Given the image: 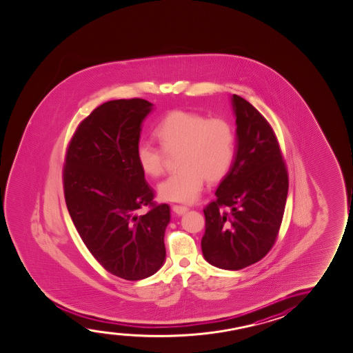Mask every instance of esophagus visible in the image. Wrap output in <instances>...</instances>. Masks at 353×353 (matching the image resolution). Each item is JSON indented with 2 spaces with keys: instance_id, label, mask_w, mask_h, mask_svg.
Instances as JSON below:
<instances>
[{
  "instance_id": "obj_1",
  "label": "esophagus",
  "mask_w": 353,
  "mask_h": 353,
  "mask_svg": "<svg viewBox=\"0 0 353 353\" xmlns=\"http://www.w3.org/2000/svg\"><path fill=\"white\" fill-rule=\"evenodd\" d=\"M172 210H174V213L179 214V215H182V214L187 213L189 208H188V207H184V205H172Z\"/></svg>"
}]
</instances>
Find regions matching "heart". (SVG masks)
<instances>
[{
  "instance_id": "obj_1",
  "label": "heart",
  "mask_w": 353,
  "mask_h": 353,
  "mask_svg": "<svg viewBox=\"0 0 353 353\" xmlns=\"http://www.w3.org/2000/svg\"><path fill=\"white\" fill-rule=\"evenodd\" d=\"M154 135L161 148L148 143L138 148V163L146 176H161L168 154L180 153L177 168L181 170L158 185L163 200L192 203L199 199L205 179L221 181L233 164L235 132L227 119L172 110L158 125Z\"/></svg>"
}]
</instances>
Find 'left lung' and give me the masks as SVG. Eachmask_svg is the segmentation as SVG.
<instances>
[{
  "instance_id": "obj_1",
  "label": "left lung",
  "mask_w": 353,
  "mask_h": 353,
  "mask_svg": "<svg viewBox=\"0 0 353 353\" xmlns=\"http://www.w3.org/2000/svg\"><path fill=\"white\" fill-rule=\"evenodd\" d=\"M236 123L234 159L205 209L201 248L205 261L240 270L265 257L279 235L287 202L288 171L266 119L250 102L231 97Z\"/></svg>"
}]
</instances>
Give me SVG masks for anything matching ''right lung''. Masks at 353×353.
Returning <instances> with one entry per match:
<instances>
[{
  "label": "right lung",
  "mask_w": 353,
  "mask_h": 353,
  "mask_svg": "<svg viewBox=\"0 0 353 353\" xmlns=\"http://www.w3.org/2000/svg\"><path fill=\"white\" fill-rule=\"evenodd\" d=\"M153 105L143 99L108 101L79 123L66 151L63 184L74 227L96 261L127 281L152 276L165 259L170 207L138 163L140 132ZM146 205L148 214H140Z\"/></svg>",
  "instance_id": "add662e5"
}]
</instances>
